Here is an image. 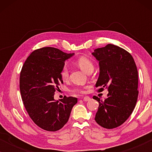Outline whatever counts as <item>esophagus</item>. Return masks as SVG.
<instances>
[{"instance_id":"esophagus-1","label":"esophagus","mask_w":152,"mask_h":152,"mask_svg":"<svg viewBox=\"0 0 152 152\" xmlns=\"http://www.w3.org/2000/svg\"><path fill=\"white\" fill-rule=\"evenodd\" d=\"M83 100L86 101V102L90 101L91 100V97H88V96H85V97H83Z\"/></svg>"}]
</instances>
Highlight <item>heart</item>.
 <instances>
[{"label": "heart", "mask_w": 152, "mask_h": 152, "mask_svg": "<svg viewBox=\"0 0 152 152\" xmlns=\"http://www.w3.org/2000/svg\"><path fill=\"white\" fill-rule=\"evenodd\" d=\"M76 64L77 66L82 69L83 71L85 72H88L91 70H93L94 68V65H93V62L91 61L88 58L84 56H82V57H79L76 61ZM61 77L64 80H66L69 77V70L66 66H64L61 70ZM72 91L74 92H78V93H84V91L80 88H74Z\"/></svg>", "instance_id": "b5f03b06"}]
</instances>
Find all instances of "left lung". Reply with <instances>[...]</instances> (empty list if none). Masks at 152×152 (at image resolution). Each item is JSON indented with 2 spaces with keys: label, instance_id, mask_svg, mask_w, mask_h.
<instances>
[{
  "label": "left lung",
  "instance_id": "8db88e82",
  "mask_svg": "<svg viewBox=\"0 0 152 152\" xmlns=\"http://www.w3.org/2000/svg\"><path fill=\"white\" fill-rule=\"evenodd\" d=\"M92 55L99 61V75L95 86L102 92L109 91L104 100L99 102L95 120L105 129H113L124 123L132 113L138 96V70L132 55L117 45L108 44L95 49Z\"/></svg>",
  "mask_w": 152,
  "mask_h": 152
}]
</instances>
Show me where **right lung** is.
Segmentation results:
<instances>
[{
	"label": "right lung",
	"mask_w": 152,
	"mask_h": 152,
	"mask_svg": "<svg viewBox=\"0 0 152 152\" xmlns=\"http://www.w3.org/2000/svg\"><path fill=\"white\" fill-rule=\"evenodd\" d=\"M67 54L52 47L35 50L27 58L20 73V91L27 112L39 127L56 132L67 123L77 98L64 96L55 101L54 95L63 84L61 70Z\"/></svg>",
	"instance_id": "right-lung-1"
}]
</instances>
